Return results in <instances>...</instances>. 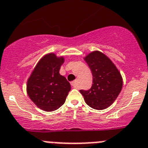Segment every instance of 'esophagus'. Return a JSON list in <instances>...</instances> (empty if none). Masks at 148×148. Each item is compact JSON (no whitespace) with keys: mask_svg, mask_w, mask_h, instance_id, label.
I'll use <instances>...</instances> for the list:
<instances>
[{"mask_svg":"<svg viewBox=\"0 0 148 148\" xmlns=\"http://www.w3.org/2000/svg\"><path fill=\"white\" fill-rule=\"evenodd\" d=\"M71 86L73 87V88H77V87H78V80L73 81V82H71Z\"/></svg>","mask_w":148,"mask_h":148,"instance_id":"esophagus-1","label":"esophagus"}]
</instances>
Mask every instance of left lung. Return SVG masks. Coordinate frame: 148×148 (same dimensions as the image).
Returning <instances> with one entry per match:
<instances>
[{
  "label": "left lung",
  "mask_w": 148,
  "mask_h": 148,
  "mask_svg": "<svg viewBox=\"0 0 148 148\" xmlns=\"http://www.w3.org/2000/svg\"><path fill=\"white\" fill-rule=\"evenodd\" d=\"M84 59L92 71L93 85L90 89L79 92L91 108L104 110L115 101L122 90L121 73L107 55L99 51L90 52Z\"/></svg>",
  "instance_id": "left-lung-1"
}]
</instances>
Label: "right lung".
<instances>
[{"instance_id":"obj_1","label":"right lung","mask_w":148,"mask_h":148,"mask_svg":"<svg viewBox=\"0 0 148 148\" xmlns=\"http://www.w3.org/2000/svg\"><path fill=\"white\" fill-rule=\"evenodd\" d=\"M63 63V57L47 54L38 62L27 79V95L44 111L52 112L60 108L71 90L69 82L59 73Z\"/></svg>"}]
</instances>
